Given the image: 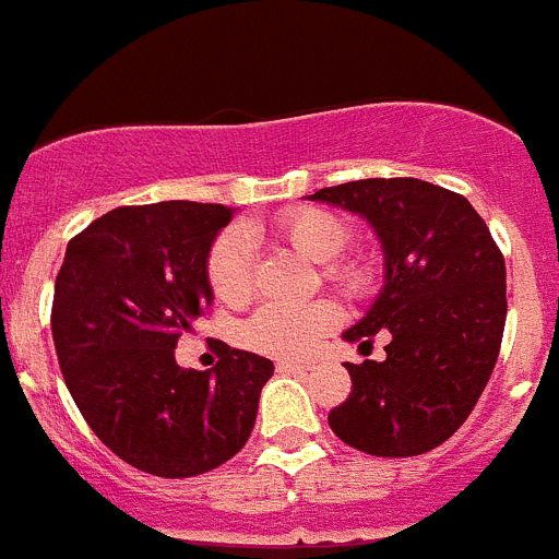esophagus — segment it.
Listing matches in <instances>:
<instances>
[{
  "instance_id": "34e87169",
  "label": "esophagus",
  "mask_w": 559,
  "mask_h": 559,
  "mask_svg": "<svg viewBox=\"0 0 559 559\" xmlns=\"http://www.w3.org/2000/svg\"><path fill=\"white\" fill-rule=\"evenodd\" d=\"M276 369H280V372H294V374L308 372V367H305V364H296V360H280V364H276Z\"/></svg>"
}]
</instances>
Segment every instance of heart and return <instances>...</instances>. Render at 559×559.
Segmentation results:
<instances>
[{"instance_id":"1","label":"heart","mask_w":559,"mask_h":559,"mask_svg":"<svg viewBox=\"0 0 559 559\" xmlns=\"http://www.w3.org/2000/svg\"><path fill=\"white\" fill-rule=\"evenodd\" d=\"M276 237L299 254L324 263V280L341 294L364 296L372 288V265L364 257L341 254L349 243V226L322 206H296L274 221ZM206 280L215 299L229 308L246 305L254 294V263L249 237L226 229L215 237L206 254ZM341 310L333 299L299 305H265L246 324V341L257 353L271 358H302L338 324Z\"/></svg>"}]
</instances>
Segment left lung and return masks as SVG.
<instances>
[{
    "instance_id": "1",
    "label": "left lung",
    "mask_w": 559,
    "mask_h": 559,
    "mask_svg": "<svg viewBox=\"0 0 559 559\" xmlns=\"http://www.w3.org/2000/svg\"><path fill=\"white\" fill-rule=\"evenodd\" d=\"M378 231L386 285L347 341L386 358L347 364L349 397L328 414L341 442L372 456H419L459 431L481 397L507 322V265L459 192L423 179H360L308 195Z\"/></svg>"
}]
</instances>
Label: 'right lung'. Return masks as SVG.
<instances>
[{
    "instance_id": "obj_1",
    "label": "right lung",
    "mask_w": 559,
    "mask_h": 559,
    "mask_svg": "<svg viewBox=\"0 0 559 559\" xmlns=\"http://www.w3.org/2000/svg\"><path fill=\"white\" fill-rule=\"evenodd\" d=\"M224 204L117 206L67 246L52 341L69 394L103 445L162 478L215 471L246 445L274 364L224 347L215 369L176 364V341L210 310L206 254Z\"/></svg>"
}]
</instances>
